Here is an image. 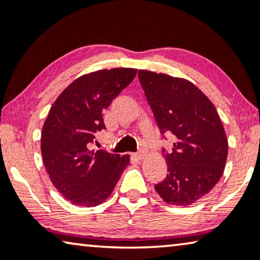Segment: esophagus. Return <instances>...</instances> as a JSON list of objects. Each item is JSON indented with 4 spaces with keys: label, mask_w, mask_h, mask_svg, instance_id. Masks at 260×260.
<instances>
[{
    "label": "esophagus",
    "mask_w": 260,
    "mask_h": 260,
    "mask_svg": "<svg viewBox=\"0 0 260 260\" xmlns=\"http://www.w3.org/2000/svg\"><path fill=\"white\" fill-rule=\"evenodd\" d=\"M145 155H146L145 151H140V152L135 153V154H134V156H135V158H137L138 160H141V159H144V158H145Z\"/></svg>",
    "instance_id": "1"
}]
</instances>
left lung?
<instances>
[{
  "label": "left lung",
  "instance_id": "left-lung-1",
  "mask_svg": "<svg viewBox=\"0 0 260 260\" xmlns=\"http://www.w3.org/2000/svg\"><path fill=\"white\" fill-rule=\"evenodd\" d=\"M138 75L161 134L175 137L164 156L168 173L155 191L167 204L188 206L221 178L229 151L224 126L210 99L188 80L149 71Z\"/></svg>",
  "mask_w": 260,
  "mask_h": 260
}]
</instances>
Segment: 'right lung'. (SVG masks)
Returning a JSON list of instances; mask_svg holds the SVG:
<instances>
[{
    "instance_id": "1",
    "label": "right lung",
    "mask_w": 260,
    "mask_h": 260,
    "mask_svg": "<svg viewBox=\"0 0 260 260\" xmlns=\"http://www.w3.org/2000/svg\"><path fill=\"white\" fill-rule=\"evenodd\" d=\"M137 75L134 68L101 69L80 76L54 102L41 133L42 160L50 181L66 199L93 207L111 196L129 155L92 151L105 129V109Z\"/></svg>"
}]
</instances>
